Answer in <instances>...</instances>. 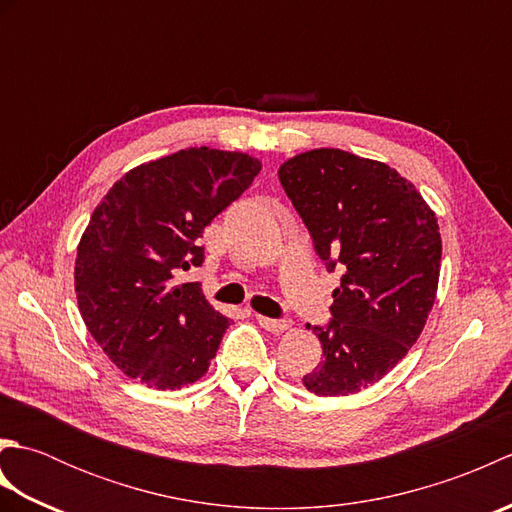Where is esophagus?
<instances>
[{
    "instance_id": "obj_1",
    "label": "esophagus",
    "mask_w": 512,
    "mask_h": 512,
    "mask_svg": "<svg viewBox=\"0 0 512 512\" xmlns=\"http://www.w3.org/2000/svg\"><path fill=\"white\" fill-rule=\"evenodd\" d=\"M257 323L262 325L264 330L273 332V334H281V332H286L290 328V321H286V319H268V317H262V314H257Z\"/></svg>"
}]
</instances>
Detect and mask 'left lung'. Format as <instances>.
<instances>
[{
	"mask_svg": "<svg viewBox=\"0 0 512 512\" xmlns=\"http://www.w3.org/2000/svg\"><path fill=\"white\" fill-rule=\"evenodd\" d=\"M279 180L317 255L345 270L330 325L314 328L323 361L303 385L317 396L358 394L407 356L429 319L442 259L438 217L396 169L343 149L288 158Z\"/></svg>",
	"mask_w": 512,
	"mask_h": 512,
	"instance_id": "8db88e82",
	"label": "left lung"
}]
</instances>
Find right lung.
Segmentation results:
<instances>
[{
    "label": "right lung",
    "instance_id": "add662e5",
    "mask_svg": "<svg viewBox=\"0 0 512 512\" xmlns=\"http://www.w3.org/2000/svg\"><path fill=\"white\" fill-rule=\"evenodd\" d=\"M262 169L242 151L189 147L114 182L76 246L74 292L92 339L129 378L182 389L202 378L228 328L198 281L204 228Z\"/></svg>",
    "mask_w": 512,
    "mask_h": 512
}]
</instances>
